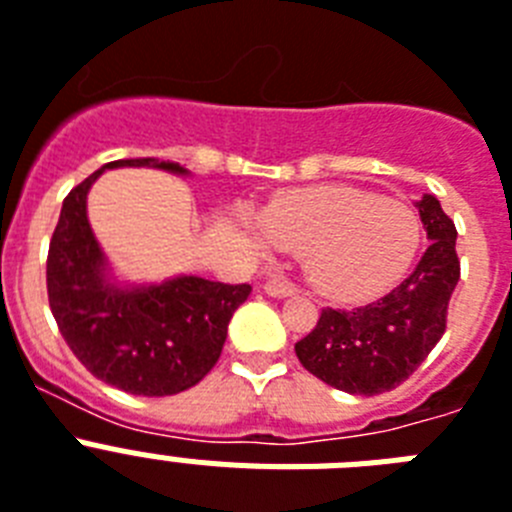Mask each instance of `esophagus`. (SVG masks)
Returning a JSON list of instances; mask_svg holds the SVG:
<instances>
[{
	"label": "esophagus",
	"mask_w": 512,
	"mask_h": 512,
	"mask_svg": "<svg viewBox=\"0 0 512 512\" xmlns=\"http://www.w3.org/2000/svg\"><path fill=\"white\" fill-rule=\"evenodd\" d=\"M266 295L272 298H290V295H298V287L290 285V282H282V279H269L264 285Z\"/></svg>",
	"instance_id": "esophagus-1"
}]
</instances>
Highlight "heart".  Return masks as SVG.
Masks as SVG:
<instances>
[{"instance_id": "1", "label": "heart", "mask_w": 512, "mask_h": 512, "mask_svg": "<svg viewBox=\"0 0 512 512\" xmlns=\"http://www.w3.org/2000/svg\"><path fill=\"white\" fill-rule=\"evenodd\" d=\"M253 230L266 248L303 253L310 285L339 303L370 300L396 285L422 243V220L409 204L349 186L274 196Z\"/></svg>"}]
</instances>
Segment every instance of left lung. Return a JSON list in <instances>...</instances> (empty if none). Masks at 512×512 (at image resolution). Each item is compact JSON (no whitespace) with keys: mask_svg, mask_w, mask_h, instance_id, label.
<instances>
[{"mask_svg":"<svg viewBox=\"0 0 512 512\" xmlns=\"http://www.w3.org/2000/svg\"><path fill=\"white\" fill-rule=\"evenodd\" d=\"M430 246L414 272L375 303L323 308L316 329L295 344L300 365L355 396L386 393L414 373L440 342L461 277L456 225L435 196L417 202Z\"/></svg>","mask_w":512,"mask_h":512,"instance_id":"1","label":"left lung"}]
</instances>
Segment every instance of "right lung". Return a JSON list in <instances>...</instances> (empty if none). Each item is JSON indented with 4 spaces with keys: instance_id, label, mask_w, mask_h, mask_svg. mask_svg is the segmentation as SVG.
Here are the masks:
<instances>
[{
    "instance_id": "right-lung-1",
    "label": "right lung",
    "mask_w": 512,
    "mask_h": 512,
    "mask_svg": "<svg viewBox=\"0 0 512 512\" xmlns=\"http://www.w3.org/2000/svg\"><path fill=\"white\" fill-rule=\"evenodd\" d=\"M160 168L157 157L113 160L74 186L48 243V305L64 342L95 378L134 396H173L196 386L220 360L227 323L251 285L176 277L163 285L119 287L87 222V191L106 168Z\"/></svg>"
}]
</instances>
